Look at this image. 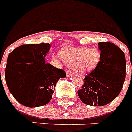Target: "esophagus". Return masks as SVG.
I'll return each mask as SVG.
<instances>
[{"label":"esophagus","mask_w":132,"mask_h":132,"mask_svg":"<svg viewBox=\"0 0 132 132\" xmlns=\"http://www.w3.org/2000/svg\"><path fill=\"white\" fill-rule=\"evenodd\" d=\"M73 73V72H72L71 71H70V70H66V75H67V77H69Z\"/></svg>","instance_id":"34e87169"}]
</instances>
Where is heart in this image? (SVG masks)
<instances>
[{
  "label": "heart",
  "mask_w": 132,
  "mask_h": 132,
  "mask_svg": "<svg viewBox=\"0 0 132 132\" xmlns=\"http://www.w3.org/2000/svg\"><path fill=\"white\" fill-rule=\"evenodd\" d=\"M61 55L65 63L81 74L93 71L101 59V53L97 49L84 47H69L63 50Z\"/></svg>",
  "instance_id": "heart-1"
}]
</instances>
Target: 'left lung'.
<instances>
[{
    "label": "left lung",
    "instance_id": "left-lung-1",
    "mask_svg": "<svg viewBox=\"0 0 132 132\" xmlns=\"http://www.w3.org/2000/svg\"><path fill=\"white\" fill-rule=\"evenodd\" d=\"M101 59L96 68L85 77V83L78 95L87 105L102 106L114 100L123 87L126 78L124 53L110 42L98 43Z\"/></svg>",
    "mask_w": 132,
    "mask_h": 132
}]
</instances>
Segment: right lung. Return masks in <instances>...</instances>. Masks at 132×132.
Listing matches in <instances>:
<instances>
[{
  "label": "right lung",
  "mask_w": 132,
  "mask_h": 132,
  "mask_svg": "<svg viewBox=\"0 0 132 132\" xmlns=\"http://www.w3.org/2000/svg\"><path fill=\"white\" fill-rule=\"evenodd\" d=\"M50 44L20 45L9 54L5 71L6 82L12 96L26 106L35 108L50 102L63 70L45 63Z\"/></svg>",
  "instance_id": "add662e5"
}]
</instances>
